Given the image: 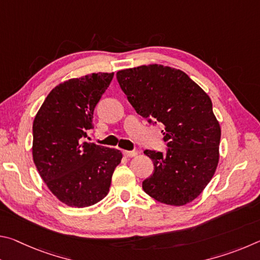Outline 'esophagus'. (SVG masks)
<instances>
[{"instance_id":"34e87169","label":"esophagus","mask_w":260,"mask_h":260,"mask_svg":"<svg viewBox=\"0 0 260 260\" xmlns=\"http://www.w3.org/2000/svg\"><path fill=\"white\" fill-rule=\"evenodd\" d=\"M136 155H138V152L136 151H127V150L124 151V156L126 157H135Z\"/></svg>"}]
</instances>
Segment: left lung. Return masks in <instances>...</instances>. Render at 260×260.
<instances>
[{
	"mask_svg": "<svg viewBox=\"0 0 260 260\" xmlns=\"http://www.w3.org/2000/svg\"><path fill=\"white\" fill-rule=\"evenodd\" d=\"M117 80L136 112L164 125L169 149L144 150L155 169L142 182L143 190L167 205L190 203L219 162L221 129L209 95L181 70L160 64L121 70Z\"/></svg>",
	"mask_w": 260,
	"mask_h": 260,
	"instance_id": "obj_1",
	"label": "left lung"
}]
</instances>
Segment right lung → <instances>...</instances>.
I'll use <instances>...</instances> for the list:
<instances>
[{
	"label": "right lung",
	"instance_id": "add662e5",
	"mask_svg": "<svg viewBox=\"0 0 260 260\" xmlns=\"http://www.w3.org/2000/svg\"><path fill=\"white\" fill-rule=\"evenodd\" d=\"M112 73H91L59 83L33 121V160L49 190L72 208L94 205L108 195L121 151L86 142L96 104Z\"/></svg>",
	"mask_w": 260,
	"mask_h": 260
}]
</instances>
